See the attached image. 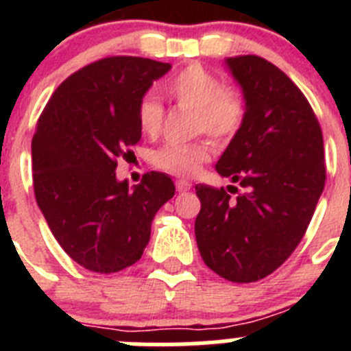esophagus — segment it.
Listing matches in <instances>:
<instances>
[{
  "label": "esophagus",
  "instance_id": "esophagus-1",
  "mask_svg": "<svg viewBox=\"0 0 351 351\" xmlns=\"http://www.w3.org/2000/svg\"><path fill=\"white\" fill-rule=\"evenodd\" d=\"M176 188H178L179 193H182V191H188L191 188V182L184 181V179H179L178 182H176Z\"/></svg>",
  "mask_w": 351,
  "mask_h": 351
}]
</instances>
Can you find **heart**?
Instances as JSON below:
<instances>
[{
	"label": "heart",
	"instance_id": "b5f03b06",
	"mask_svg": "<svg viewBox=\"0 0 351 351\" xmlns=\"http://www.w3.org/2000/svg\"><path fill=\"white\" fill-rule=\"evenodd\" d=\"M170 98L193 110V132L207 133L216 141H230L243 128L246 100L235 88H225L218 75L204 66L184 68L165 84ZM138 126L147 137H154L163 123V107L154 95H145L137 108ZM214 153L213 142L202 138L190 144H167L154 151L151 163L179 178H191Z\"/></svg>",
	"mask_w": 351,
	"mask_h": 351
}]
</instances>
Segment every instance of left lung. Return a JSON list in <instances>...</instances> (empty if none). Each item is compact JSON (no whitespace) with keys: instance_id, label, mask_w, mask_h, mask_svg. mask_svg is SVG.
Here are the masks:
<instances>
[{"instance_id":"obj_1","label":"left lung","mask_w":351,"mask_h":351,"mask_svg":"<svg viewBox=\"0 0 351 351\" xmlns=\"http://www.w3.org/2000/svg\"><path fill=\"white\" fill-rule=\"evenodd\" d=\"M243 89L246 119L216 163L237 186L197 184L195 237L210 271L253 283L293 253L325 186L320 123L295 84L258 56L226 58Z\"/></svg>"}]
</instances>
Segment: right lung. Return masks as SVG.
<instances>
[{"label": "right lung", "mask_w": 351, "mask_h": 351, "mask_svg": "<svg viewBox=\"0 0 351 351\" xmlns=\"http://www.w3.org/2000/svg\"><path fill=\"white\" fill-rule=\"evenodd\" d=\"M170 63L114 56L80 68L56 89L31 142L33 186L43 218L71 260L110 274L138 262L151 223L176 193L149 172L128 190L117 160L142 137L137 108Z\"/></svg>", "instance_id": "1"}]
</instances>
